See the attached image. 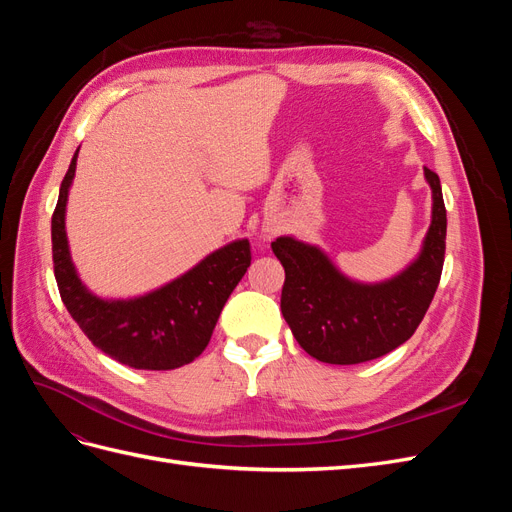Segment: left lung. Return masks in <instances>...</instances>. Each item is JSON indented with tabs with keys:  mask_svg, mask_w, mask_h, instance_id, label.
Here are the masks:
<instances>
[{
	"mask_svg": "<svg viewBox=\"0 0 512 512\" xmlns=\"http://www.w3.org/2000/svg\"><path fill=\"white\" fill-rule=\"evenodd\" d=\"M433 211L423 250L382 284H356L318 247L280 237L271 243L286 271L282 314L299 346L331 365H356L389 354L414 335L438 290L446 250V209L440 177L425 168Z\"/></svg>",
	"mask_w": 512,
	"mask_h": 512,
	"instance_id": "8db88e82",
	"label": "left lung"
}]
</instances>
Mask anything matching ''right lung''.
Returning a JSON list of instances; mask_svg holds the SVG:
<instances>
[{
    "mask_svg": "<svg viewBox=\"0 0 512 512\" xmlns=\"http://www.w3.org/2000/svg\"><path fill=\"white\" fill-rule=\"evenodd\" d=\"M76 156L79 149L61 181L51 220L53 269L61 301L89 342L123 365L162 371L192 363L207 348L224 303L250 267V241L224 245L192 271L145 297L98 299L81 284L68 252L66 203Z\"/></svg>",
    "mask_w": 512,
    "mask_h": 512,
    "instance_id": "1",
    "label": "right lung"
}]
</instances>
